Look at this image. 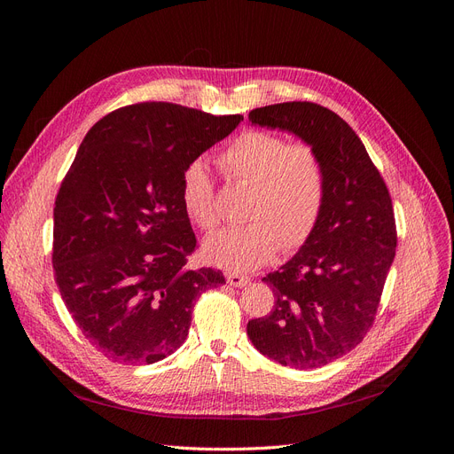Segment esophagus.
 <instances>
[{
  "label": "esophagus",
  "mask_w": 454,
  "mask_h": 454,
  "mask_svg": "<svg viewBox=\"0 0 454 454\" xmlns=\"http://www.w3.org/2000/svg\"><path fill=\"white\" fill-rule=\"evenodd\" d=\"M227 277V282H229V286H232V287H242V286H246L250 282V278L248 277H244V274H239V272H227L225 274Z\"/></svg>",
  "instance_id": "1"
}]
</instances>
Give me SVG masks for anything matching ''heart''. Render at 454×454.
Wrapping results in <instances>:
<instances>
[{"instance_id": "b5f03b06", "label": "heart", "mask_w": 454, "mask_h": 454, "mask_svg": "<svg viewBox=\"0 0 454 454\" xmlns=\"http://www.w3.org/2000/svg\"><path fill=\"white\" fill-rule=\"evenodd\" d=\"M217 164L229 180L252 184L246 210L252 222L217 231L206 240L204 255L210 263L248 272L267 263L280 246L292 252L309 240L327 195L325 164L318 149L250 129L219 153ZM180 200L199 229H215V191L202 160H191L184 168Z\"/></svg>"}]
</instances>
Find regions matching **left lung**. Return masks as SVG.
<instances>
[{
  "mask_svg": "<svg viewBox=\"0 0 454 454\" xmlns=\"http://www.w3.org/2000/svg\"><path fill=\"white\" fill-rule=\"evenodd\" d=\"M248 119L297 134L325 164L320 222L303 248L263 278L277 301L246 327L270 360L316 369L358 347L373 327L397 244L392 199L358 134L332 109L284 102L252 109Z\"/></svg>",
  "mask_w": 454,
  "mask_h": 454,
  "instance_id": "8db88e82",
  "label": "left lung"
}]
</instances>
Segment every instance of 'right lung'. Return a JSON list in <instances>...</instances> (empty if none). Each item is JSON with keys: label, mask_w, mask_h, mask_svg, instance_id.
I'll use <instances>...</instances> for the list:
<instances>
[{"label": "right lung", "mask_w": 454, "mask_h": 454, "mask_svg": "<svg viewBox=\"0 0 454 454\" xmlns=\"http://www.w3.org/2000/svg\"><path fill=\"white\" fill-rule=\"evenodd\" d=\"M242 115L140 102L102 117L54 200L52 269L66 309L107 360L142 365L184 345L195 301L225 284L197 250L180 176Z\"/></svg>", "instance_id": "right-lung-1"}]
</instances>
